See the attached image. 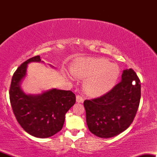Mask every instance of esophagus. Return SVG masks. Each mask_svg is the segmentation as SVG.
I'll list each match as a JSON object with an SVG mask.
<instances>
[{"label": "esophagus", "instance_id": "1", "mask_svg": "<svg viewBox=\"0 0 157 157\" xmlns=\"http://www.w3.org/2000/svg\"><path fill=\"white\" fill-rule=\"evenodd\" d=\"M76 100H77V102L82 103V102H83V101H84V99L82 96H80V95L78 94V95H77V97H76Z\"/></svg>", "mask_w": 157, "mask_h": 157}]
</instances>
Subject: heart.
<instances>
[{"mask_svg":"<svg viewBox=\"0 0 157 157\" xmlns=\"http://www.w3.org/2000/svg\"><path fill=\"white\" fill-rule=\"evenodd\" d=\"M72 72L81 78L89 77L84 83V89L89 95L97 97L107 93L114 86L120 71L117 65L100 57L81 60Z\"/></svg>","mask_w":157,"mask_h":157,"instance_id":"1","label":"heart"}]
</instances>
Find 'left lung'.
I'll return each instance as SVG.
<instances>
[{
	"label": "left lung",
	"instance_id": "1",
	"mask_svg": "<svg viewBox=\"0 0 157 157\" xmlns=\"http://www.w3.org/2000/svg\"><path fill=\"white\" fill-rule=\"evenodd\" d=\"M141 97V85L132 68L124 70L122 80L100 97L86 100V122L89 131L101 138L123 132L134 121Z\"/></svg>",
	"mask_w": 157,
	"mask_h": 157
}]
</instances>
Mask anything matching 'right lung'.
<instances>
[{"mask_svg": "<svg viewBox=\"0 0 157 157\" xmlns=\"http://www.w3.org/2000/svg\"><path fill=\"white\" fill-rule=\"evenodd\" d=\"M39 55L23 63L14 73L10 89V100L16 120L23 130L35 137L47 138L62 129L65 115L75 105L71 91L53 89L38 95H27L21 89L27 64L40 62Z\"/></svg>", "mask_w": 157, "mask_h": 157, "instance_id": "1", "label": "right lung"}]
</instances>
